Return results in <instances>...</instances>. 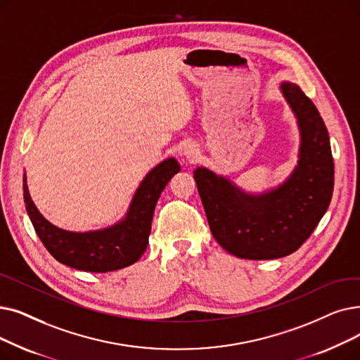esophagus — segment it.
I'll return each mask as SVG.
<instances>
[{"label": "esophagus", "mask_w": 360, "mask_h": 360, "mask_svg": "<svg viewBox=\"0 0 360 360\" xmlns=\"http://www.w3.org/2000/svg\"><path fill=\"white\" fill-rule=\"evenodd\" d=\"M184 154H185V158L188 159L190 162H193V160L197 158V153H195L194 148H186V150L184 151Z\"/></svg>", "instance_id": "obj_1"}]
</instances>
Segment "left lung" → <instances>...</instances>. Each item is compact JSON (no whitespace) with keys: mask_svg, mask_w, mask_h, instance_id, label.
I'll return each mask as SVG.
<instances>
[{"mask_svg":"<svg viewBox=\"0 0 360 360\" xmlns=\"http://www.w3.org/2000/svg\"><path fill=\"white\" fill-rule=\"evenodd\" d=\"M281 88L302 132L299 166L284 185L268 194L248 195L205 167L194 172L212 236L241 259L294 253L315 231L333 197V153L318 108L300 86L285 82Z\"/></svg>","mask_w":360,"mask_h":360,"instance_id":"left-lung-1","label":"left lung"}]
</instances>
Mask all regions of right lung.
<instances>
[{"instance_id":"1","label":"right lung","mask_w":360,"mask_h":360,"mask_svg":"<svg viewBox=\"0 0 360 360\" xmlns=\"http://www.w3.org/2000/svg\"><path fill=\"white\" fill-rule=\"evenodd\" d=\"M175 159L155 166L139 185L128 216L120 224L96 232H69L51 225L35 207L29 195L26 175L23 195L27 214L39 240L60 263L85 272H112L135 263L146 252L153 213L170 178L179 172Z\"/></svg>"}]
</instances>
